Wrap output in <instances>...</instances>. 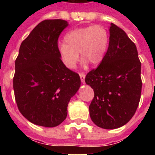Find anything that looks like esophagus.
Listing matches in <instances>:
<instances>
[{"instance_id": "1", "label": "esophagus", "mask_w": 155, "mask_h": 155, "mask_svg": "<svg viewBox=\"0 0 155 155\" xmlns=\"http://www.w3.org/2000/svg\"><path fill=\"white\" fill-rule=\"evenodd\" d=\"M80 80H81V82L84 83L85 74H84L83 72H80Z\"/></svg>"}]
</instances>
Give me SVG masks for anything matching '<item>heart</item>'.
<instances>
[{"label":"heart","instance_id":"heart-1","mask_svg":"<svg viewBox=\"0 0 155 155\" xmlns=\"http://www.w3.org/2000/svg\"><path fill=\"white\" fill-rule=\"evenodd\" d=\"M109 42V35L103 25H87L71 30L65 36V42L58 45V50L63 64L73 68L80 56L84 62L97 66L106 54Z\"/></svg>","mask_w":155,"mask_h":155}]
</instances>
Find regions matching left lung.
Masks as SVG:
<instances>
[{
    "mask_svg": "<svg viewBox=\"0 0 155 155\" xmlns=\"http://www.w3.org/2000/svg\"><path fill=\"white\" fill-rule=\"evenodd\" d=\"M109 43L103 61L85 77L94 91L89 105L93 122L101 128L121 127L134 115L141 98V62L137 47L122 29L111 23Z\"/></svg>",
    "mask_w": 155,
    "mask_h": 155,
    "instance_id": "left-lung-1",
    "label": "left lung"
}]
</instances>
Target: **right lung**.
<instances>
[{
  "mask_svg": "<svg viewBox=\"0 0 155 155\" xmlns=\"http://www.w3.org/2000/svg\"><path fill=\"white\" fill-rule=\"evenodd\" d=\"M68 25L62 19L41 21L21 42L15 60L16 103L35 125L61 124L67 117L71 98L80 87L79 74L63 64L58 53V37Z\"/></svg>",
  "mask_w": 155,
  "mask_h": 155,
  "instance_id": "obj_1",
  "label": "right lung"
}]
</instances>
